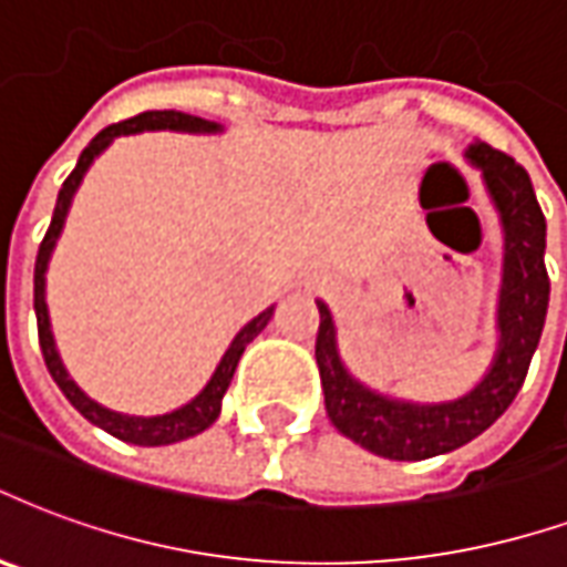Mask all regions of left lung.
Masks as SVG:
<instances>
[{"mask_svg":"<svg viewBox=\"0 0 567 567\" xmlns=\"http://www.w3.org/2000/svg\"><path fill=\"white\" fill-rule=\"evenodd\" d=\"M468 158L484 171L486 188L505 225V279L498 295V351L493 367L472 393L439 405H414L363 388L342 367L333 318L318 303L316 363L324 388L327 417L339 433L388 460H426L463 447L489 430L526 381L538 348L550 276L544 267L547 221L526 167L486 144L468 146Z\"/></svg>","mask_w":567,"mask_h":567,"instance_id":"8db88e82","label":"left lung"}]
</instances>
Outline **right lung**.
I'll return each mask as SVG.
<instances>
[{
  "label": "right lung",
  "mask_w": 567,
  "mask_h": 567,
  "mask_svg": "<svg viewBox=\"0 0 567 567\" xmlns=\"http://www.w3.org/2000/svg\"><path fill=\"white\" fill-rule=\"evenodd\" d=\"M150 132V128H174V132H219V125L207 123L200 116H188V113L179 111H146L137 113L132 120H123V123H113L107 128L95 134L90 141V146L83 150L81 158H78V167L71 171L69 179L62 183L60 198H56V209H53V219H50V228L44 234V240L38 246V258H35V318H38V346H41V354H44V363H48V372L53 375V381L60 384V390L65 393V400L78 409V412L86 417L95 426H102L104 433L116 435L120 442L128 444H141V447H158V444H174L183 442V439H192L207 430L209 423L216 421L221 412V396L228 390L230 379H234V369L240 363L243 351L249 346L251 339L261 333L267 321L272 318V306L267 312H261L258 318H251L249 324L243 327L240 333L234 337L230 348L225 351V358L213 372V379L207 381V388L200 390L195 400L177 409L171 414H158V417H128V414L111 412L104 409L99 402H92L86 393H83L74 381L69 379V372L62 367L60 354H56V346H53V333H50V318H48V303H44V272H48L50 251L56 246V237H60L62 221H65V213L71 207V198L74 192L81 186L83 174L86 167L92 165V158L102 153L104 146L111 144L113 137L120 134H134V132Z\"/></svg>",
  "instance_id": "right-lung-1"
}]
</instances>
